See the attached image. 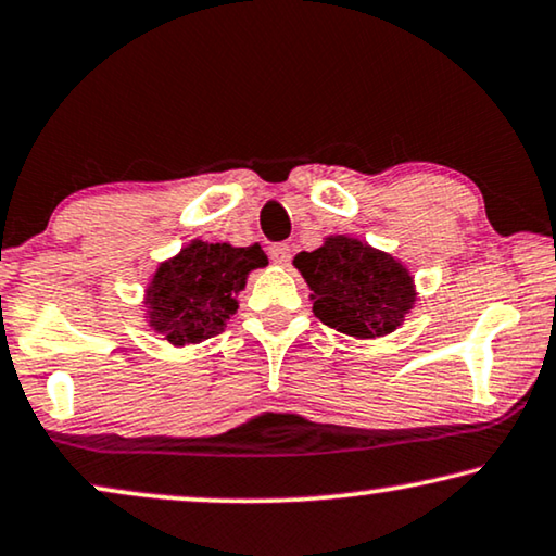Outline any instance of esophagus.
Returning a JSON list of instances; mask_svg holds the SVG:
<instances>
[{
	"instance_id": "obj_1",
	"label": "esophagus",
	"mask_w": 556,
	"mask_h": 556,
	"mask_svg": "<svg viewBox=\"0 0 556 556\" xmlns=\"http://www.w3.org/2000/svg\"><path fill=\"white\" fill-rule=\"evenodd\" d=\"M269 260L279 264V267H287L289 260H292V249H289V244H271L269 247Z\"/></svg>"
}]
</instances>
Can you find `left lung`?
Returning <instances> with one entry per match:
<instances>
[{"instance_id":"8db88e82","label":"left lung","mask_w":556,"mask_h":556,"mask_svg":"<svg viewBox=\"0 0 556 556\" xmlns=\"http://www.w3.org/2000/svg\"><path fill=\"white\" fill-rule=\"evenodd\" d=\"M292 264L307 281L312 312L357 340L395 332L418 300L401 260L348 233L327 237L323 247L300 252Z\"/></svg>"}]
</instances>
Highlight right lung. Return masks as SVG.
Returning <instances> with one entry per match:
<instances>
[{"mask_svg":"<svg viewBox=\"0 0 556 556\" xmlns=\"http://www.w3.org/2000/svg\"><path fill=\"white\" fill-rule=\"evenodd\" d=\"M262 267H267V254L260 244L231 247L229 241L208 244L193 239L161 262L148 281V327L174 348L214 338L239 309L237 294L247 287L249 271Z\"/></svg>","mask_w":556,"mask_h":556,"instance_id":"right-lung-1","label":"right lung"}]
</instances>
